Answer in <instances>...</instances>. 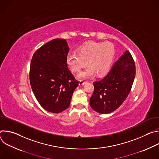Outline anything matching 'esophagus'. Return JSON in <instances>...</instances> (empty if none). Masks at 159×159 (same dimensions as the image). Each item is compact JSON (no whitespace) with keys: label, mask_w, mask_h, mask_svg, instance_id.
Listing matches in <instances>:
<instances>
[{"label":"esophagus","mask_w":159,"mask_h":159,"mask_svg":"<svg viewBox=\"0 0 159 159\" xmlns=\"http://www.w3.org/2000/svg\"><path fill=\"white\" fill-rule=\"evenodd\" d=\"M85 83V82L83 80H81L79 81V85H83Z\"/></svg>","instance_id":"1"}]
</instances>
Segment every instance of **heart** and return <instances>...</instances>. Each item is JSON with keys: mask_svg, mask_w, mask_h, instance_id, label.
<instances>
[{"mask_svg": "<svg viewBox=\"0 0 159 159\" xmlns=\"http://www.w3.org/2000/svg\"><path fill=\"white\" fill-rule=\"evenodd\" d=\"M78 53H68L66 63L74 72H78L87 65L89 66L78 75L79 79L106 74L112 65L115 55L114 45L111 43L90 41L84 43L78 48Z\"/></svg>", "mask_w": 159, "mask_h": 159, "instance_id": "obj_1", "label": "heart"}]
</instances>
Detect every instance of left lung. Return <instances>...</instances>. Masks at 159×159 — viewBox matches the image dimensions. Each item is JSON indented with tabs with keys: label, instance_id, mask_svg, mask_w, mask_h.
<instances>
[{
	"label": "left lung",
	"instance_id": "1",
	"mask_svg": "<svg viewBox=\"0 0 159 159\" xmlns=\"http://www.w3.org/2000/svg\"><path fill=\"white\" fill-rule=\"evenodd\" d=\"M135 74L134 60L126 50L105 77L94 82V93L90 98V107L101 114L115 111L129 94Z\"/></svg>",
	"mask_w": 159,
	"mask_h": 159
}]
</instances>
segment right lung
<instances>
[{"label":"right lung","mask_w":159,"mask_h":159,"mask_svg":"<svg viewBox=\"0 0 159 159\" xmlns=\"http://www.w3.org/2000/svg\"><path fill=\"white\" fill-rule=\"evenodd\" d=\"M69 51L63 39H54L38 49L31 59L30 80L39 104L48 112L59 113L69 107L79 82L66 63Z\"/></svg>","instance_id":"1"}]
</instances>
